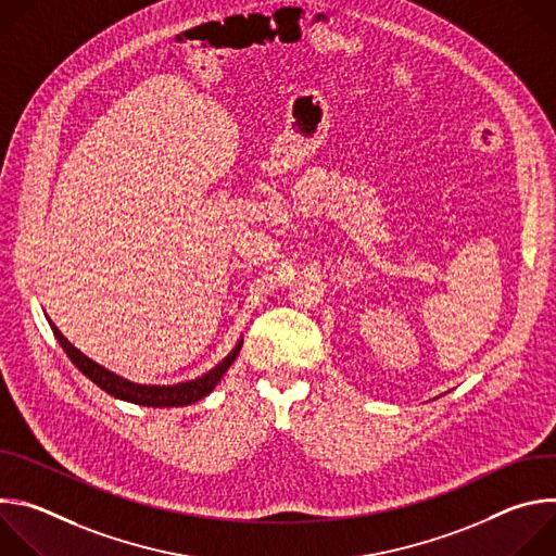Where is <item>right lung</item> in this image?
<instances>
[{
    "label": "right lung",
    "instance_id": "1",
    "mask_svg": "<svg viewBox=\"0 0 556 556\" xmlns=\"http://www.w3.org/2000/svg\"><path fill=\"white\" fill-rule=\"evenodd\" d=\"M48 324H50L59 345L63 348L67 358L78 367V371L86 374L94 384H99L103 391L114 395V399L127 401L134 405H142V407H187V405L202 401L204 395H208L215 389L219 378L228 371V367L232 365V361L242 350V341H240L222 363H217L211 371H206L204 376H200L195 380H187V382H178V384H138V382H131V380L105 369L103 365L88 358L84 352H78L59 332V328L50 319H48Z\"/></svg>",
    "mask_w": 556,
    "mask_h": 556
}]
</instances>
